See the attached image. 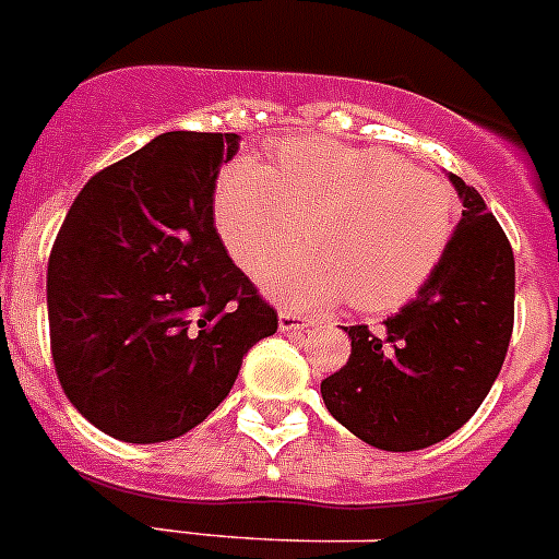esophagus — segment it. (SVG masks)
I'll return each mask as SVG.
<instances>
[{"mask_svg":"<svg viewBox=\"0 0 559 559\" xmlns=\"http://www.w3.org/2000/svg\"><path fill=\"white\" fill-rule=\"evenodd\" d=\"M310 316L294 313V310H280V330L283 333H302V330L310 328Z\"/></svg>","mask_w":559,"mask_h":559,"instance_id":"obj_1","label":"esophagus"}]
</instances>
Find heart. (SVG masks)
<instances>
[{"mask_svg":"<svg viewBox=\"0 0 559 559\" xmlns=\"http://www.w3.org/2000/svg\"><path fill=\"white\" fill-rule=\"evenodd\" d=\"M212 218L246 274L269 269L265 290L285 308L349 296L358 310L386 313L406 305L442 263L456 195L448 181L386 147L294 136L276 145L271 170L251 159L226 165ZM302 223L314 249L281 261Z\"/></svg>","mask_w":559,"mask_h":559,"instance_id":"heart-1","label":"heart"}]
</instances>
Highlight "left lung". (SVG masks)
<instances>
[{"instance_id":"1","label":"left lung","mask_w":559,"mask_h":559,"mask_svg":"<svg viewBox=\"0 0 559 559\" xmlns=\"http://www.w3.org/2000/svg\"><path fill=\"white\" fill-rule=\"evenodd\" d=\"M445 257L378 333L347 330L349 360L322 380L328 412L380 451H423L467 423L496 383L515 319V257L473 187Z\"/></svg>"}]
</instances>
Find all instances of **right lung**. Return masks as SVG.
<instances>
[{"instance_id": "add662e5", "label": "right lung", "mask_w": 559, "mask_h": 559, "mask_svg": "<svg viewBox=\"0 0 559 559\" xmlns=\"http://www.w3.org/2000/svg\"><path fill=\"white\" fill-rule=\"evenodd\" d=\"M237 133L167 131L86 181L47 265L49 347L69 403L103 433L167 442L224 403L276 310L212 218Z\"/></svg>"}]
</instances>
